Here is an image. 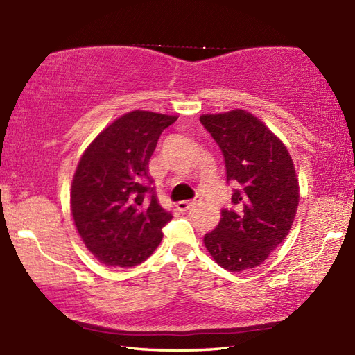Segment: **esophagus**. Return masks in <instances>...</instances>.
<instances>
[{
    "label": "esophagus",
    "instance_id": "esophagus-1",
    "mask_svg": "<svg viewBox=\"0 0 355 355\" xmlns=\"http://www.w3.org/2000/svg\"><path fill=\"white\" fill-rule=\"evenodd\" d=\"M200 201H201L200 198H195L192 201H180L177 205V209L180 210V212H187V210H191L192 207L197 206Z\"/></svg>",
    "mask_w": 355,
    "mask_h": 355
}]
</instances>
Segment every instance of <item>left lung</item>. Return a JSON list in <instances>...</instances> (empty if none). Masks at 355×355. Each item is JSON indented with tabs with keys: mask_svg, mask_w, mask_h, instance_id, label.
<instances>
[{
	"mask_svg": "<svg viewBox=\"0 0 355 355\" xmlns=\"http://www.w3.org/2000/svg\"><path fill=\"white\" fill-rule=\"evenodd\" d=\"M202 126L224 155L232 207L221 210L205 245L229 271L254 268L282 244L299 205V182L284 143L258 117L244 110L202 114Z\"/></svg>",
	"mask_w": 355,
	"mask_h": 355,
	"instance_id": "obj_1",
	"label": "left lung"
}]
</instances>
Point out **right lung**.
I'll use <instances>...</instances> for the list:
<instances>
[{"label": "right lung", "mask_w": 355, "mask_h": 355, "mask_svg": "<svg viewBox=\"0 0 355 355\" xmlns=\"http://www.w3.org/2000/svg\"><path fill=\"white\" fill-rule=\"evenodd\" d=\"M177 116L132 111L119 117L80 157L71 183V215L87 248L108 267H134L162 243L172 220L158 205L148 163Z\"/></svg>", "instance_id": "1"}]
</instances>
